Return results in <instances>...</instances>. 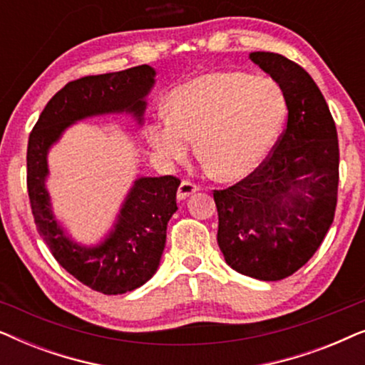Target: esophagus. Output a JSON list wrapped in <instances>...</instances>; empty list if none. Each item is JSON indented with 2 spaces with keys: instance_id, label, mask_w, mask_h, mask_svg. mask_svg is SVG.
<instances>
[{
  "instance_id": "34e87169",
  "label": "esophagus",
  "mask_w": 365,
  "mask_h": 365,
  "mask_svg": "<svg viewBox=\"0 0 365 365\" xmlns=\"http://www.w3.org/2000/svg\"><path fill=\"white\" fill-rule=\"evenodd\" d=\"M197 191H199L197 184H194L191 181H182L178 187V199H179V201H184V199L192 196V194L197 192Z\"/></svg>"
}]
</instances>
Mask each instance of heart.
I'll return each instance as SVG.
<instances>
[{
	"label": "heart",
	"instance_id": "obj_1",
	"mask_svg": "<svg viewBox=\"0 0 365 365\" xmlns=\"http://www.w3.org/2000/svg\"><path fill=\"white\" fill-rule=\"evenodd\" d=\"M169 114L148 128L149 143L166 161L189 153L222 181L251 174L267 156L286 116V99L276 81L244 73H211L173 89Z\"/></svg>",
	"mask_w": 365,
	"mask_h": 365
}]
</instances>
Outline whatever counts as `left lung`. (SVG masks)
Segmentation results:
<instances>
[{"label": "left lung", "instance_id": "obj_1", "mask_svg": "<svg viewBox=\"0 0 365 365\" xmlns=\"http://www.w3.org/2000/svg\"><path fill=\"white\" fill-rule=\"evenodd\" d=\"M249 58L282 89L287 124L259 168L234 186L214 191L217 244L234 271L281 281L314 256L334 221L337 131L306 69L277 53L256 51Z\"/></svg>", "mask_w": 365, "mask_h": 365}]
</instances>
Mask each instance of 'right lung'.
I'll use <instances>...</instances> for the list:
<instances>
[{"label":"right lung","mask_w":365,"mask_h":365,"mask_svg":"<svg viewBox=\"0 0 365 365\" xmlns=\"http://www.w3.org/2000/svg\"><path fill=\"white\" fill-rule=\"evenodd\" d=\"M156 71L148 64L118 73L84 76L49 99L28 141V196L36 229L54 259L83 282L108 296L134 291L154 276L166 246L168 222L176 212L178 178H139L109 236L96 247L73 242L53 216L46 154L64 129L79 119L108 113H133L143 121L146 94Z\"/></svg>","instance_id":"1"}]
</instances>
